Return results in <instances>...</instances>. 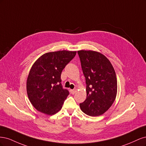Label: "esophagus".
<instances>
[{
  "label": "esophagus",
  "instance_id": "obj_1",
  "mask_svg": "<svg viewBox=\"0 0 146 146\" xmlns=\"http://www.w3.org/2000/svg\"><path fill=\"white\" fill-rule=\"evenodd\" d=\"M70 93H71L72 94H74L76 92V90H70Z\"/></svg>",
  "mask_w": 146,
  "mask_h": 146
}]
</instances>
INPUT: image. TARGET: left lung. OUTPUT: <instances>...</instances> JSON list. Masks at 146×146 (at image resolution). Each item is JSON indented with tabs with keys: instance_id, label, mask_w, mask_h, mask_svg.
Instances as JSON below:
<instances>
[{
	"instance_id": "left-lung-1",
	"label": "left lung",
	"mask_w": 146,
	"mask_h": 146,
	"mask_svg": "<svg viewBox=\"0 0 146 146\" xmlns=\"http://www.w3.org/2000/svg\"><path fill=\"white\" fill-rule=\"evenodd\" d=\"M78 54L86 84V99L80 104V107L88 116L102 115L116 99L115 70L110 60L100 52L82 50L78 51Z\"/></svg>"
}]
</instances>
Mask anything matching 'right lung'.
I'll return each instance as SVG.
<instances>
[{
	"label": "right lung",
	"instance_id": "add662e5",
	"mask_svg": "<svg viewBox=\"0 0 146 146\" xmlns=\"http://www.w3.org/2000/svg\"><path fill=\"white\" fill-rule=\"evenodd\" d=\"M76 53L67 50L46 53L33 64L27 80V92L38 111L53 115L62 108L69 92L61 83V72Z\"/></svg>",
	"mask_w": 146,
	"mask_h": 146
}]
</instances>
